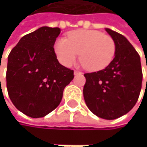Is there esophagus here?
I'll list each match as a JSON object with an SVG mask.
<instances>
[{
	"label": "esophagus",
	"mask_w": 147,
	"mask_h": 147,
	"mask_svg": "<svg viewBox=\"0 0 147 147\" xmlns=\"http://www.w3.org/2000/svg\"><path fill=\"white\" fill-rule=\"evenodd\" d=\"M78 74H81V72H79V71H78V70H75V71H74V75H75V76H77V75H78Z\"/></svg>",
	"instance_id": "esophagus-1"
}]
</instances>
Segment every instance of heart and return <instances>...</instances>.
<instances>
[{
  "instance_id": "obj_1",
  "label": "heart",
  "mask_w": 147,
  "mask_h": 147,
  "mask_svg": "<svg viewBox=\"0 0 147 147\" xmlns=\"http://www.w3.org/2000/svg\"><path fill=\"white\" fill-rule=\"evenodd\" d=\"M55 53L60 63L69 67L78 54L83 67L89 71H99L108 67L115 54L113 38L96 30H76L68 39L60 38L55 43Z\"/></svg>"
}]
</instances>
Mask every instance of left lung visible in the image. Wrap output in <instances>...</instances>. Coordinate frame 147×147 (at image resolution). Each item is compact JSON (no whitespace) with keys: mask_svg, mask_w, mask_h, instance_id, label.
I'll return each mask as SVG.
<instances>
[{"mask_svg":"<svg viewBox=\"0 0 147 147\" xmlns=\"http://www.w3.org/2000/svg\"><path fill=\"white\" fill-rule=\"evenodd\" d=\"M106 32L115 41V57L104 69L84 74L83 92L86 106L95 115L114 120L135 106L143 75L140 57L128 39L109 28Z\"/></svg>","mask_w":147,"mask_h":147,"instance_id":"1","label":"left lung"}]
</instances>
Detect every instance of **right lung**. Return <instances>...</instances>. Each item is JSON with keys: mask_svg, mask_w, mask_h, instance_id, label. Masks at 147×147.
<instances>
[{"mask_svg": "<svg viewBox=\"0 0 147 147\" xmlns=\"http://www.w3.org/2000/svg\"><path fill=\"white\" fill-rule=\"evenodd\" d=\"M60 28L43 26L26 34L8 57L7 89L14 106L24 115L43 117L55 109L73 70L60 64L55 42Z\"/></svg>", "mask_w": 147, "mask_h": 147, "instance_id": "obj_1", "label": "right lung"}]
</instances>
